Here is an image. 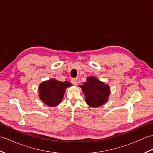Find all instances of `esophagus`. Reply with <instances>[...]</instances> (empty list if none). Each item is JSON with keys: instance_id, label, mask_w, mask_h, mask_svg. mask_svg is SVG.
<instances>
[{"instance_id": "1", "label": "esophagus", "mask_w": 153, "mask_h": 153, "mask_svg": "<svg viewBox=\"0 0 153 153\" xmlns=\"http://www.w3.org/2000/svg\"><path fill=\"white\" fill-rule=\"evenodd\" d=\"M71 83L73 84L74 85H76L77 83V78H72L71 79Z\"/></svg>"}]
</instances>
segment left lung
Segmentation results:
<instances>
[{
	"label": "left lung",
	"instance_id": "left-lung-1",
	"mask_svg": "<svg viewBox=\"0 0 153 153\" xmlns=\"http://www.w3.org/2000/svg\"><path fill=\"white\" fill-rule=\"evenodd\" d=\"M85 95V102L91 107L103 105L108 99L110 95L109 85L95 77H87V82L79 85Z\"/></svg>",
	"mask_w": 153,
	"mask_h": 153
}]
</instances>
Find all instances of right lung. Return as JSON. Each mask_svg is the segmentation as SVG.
Returning a JSON list of instances; mask_svg holds the SVG:
<instances>
[{"mask_svg": "<svg viewBox=\"0 0 153 153\" xmlns=\"http://www.w3.org/2000/svg\"><path fill=\"white\" fill-rule=\"evenodd\" d=\"M71 85L69 82H62L55 79L45 81L39 87V96L47 105L56 106L61 103L66 88Z\"/></svg>", "mask_w": 153, "mask_h": 153, "instance_id": "1", "label": "right lung"}]
</instances>
